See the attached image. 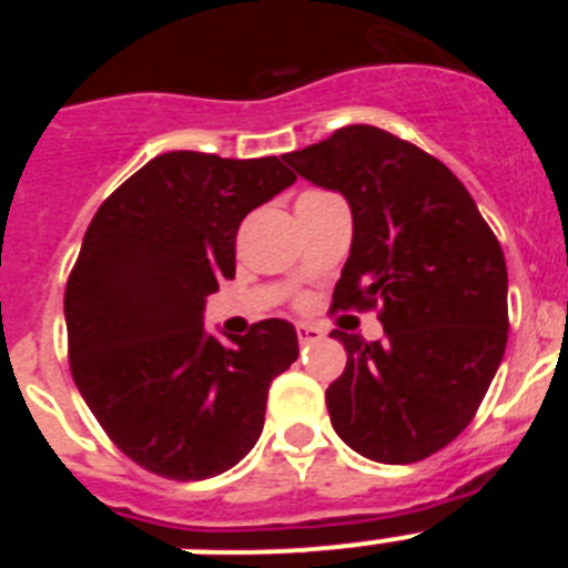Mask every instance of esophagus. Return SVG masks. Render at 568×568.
Listing matches in <instances>:
<instances>
[{"label":"esophagus","instance_id":"1","mask_svg":"<svg viewBox=\"0 0 568 568\" xmlns=\"http://www.w3.org/2000/svg\"><path fill=\"white\" fill-rule=\"evenodd\" d=\"M295 335H298V344H313V341L324 338V329L315 327V324H298Z\"/></svg>","mask_w":568,"mask_h":568}]
</instances>
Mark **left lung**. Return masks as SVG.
Returning a JSON list of instances; mask_svg holds the SVG:
<instances>
[{
  "instance_id": "left-lung-1",
  "label": "left lung",
  "mask_w": 568,
  "mask_h": 568,
  "mask_svg": "<svg viewBox=\"0 0 568 568\" xmlns=\"http://www.w3.org/2000/svg\"><path fill=\"white\" fill-rule=\"evenodd\" d=\"M353 210L338 310H375L384 338L333 329L346 366L327 389L333 429L378 464H415L478 413L506 349V261L458 175L373 124L284 155Z\"/></svg>"
}]
</instances>
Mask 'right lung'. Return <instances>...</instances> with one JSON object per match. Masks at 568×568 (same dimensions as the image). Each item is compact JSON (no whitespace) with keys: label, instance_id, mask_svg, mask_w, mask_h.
I'll return each mask as SVG.
<instances>
[{"label":"right lung","instance_id":"1","mask_svg":"<svg viewBox=\"0 0 568 568\" xmlns=\"http://www.w3.org/2000/svg\"><path fill=\"white\" fill-rule=\"evenodd\" d=\"M275 159L155 155L102 202L64 287L70 373L130 460L170 480L239 464L264 426L275 375L298 358L290 321L230 344L204 333V298L235 275L250 210L290 187Z\"/></svg>","mask_w":568,"mask_h":568}]
</instances>
